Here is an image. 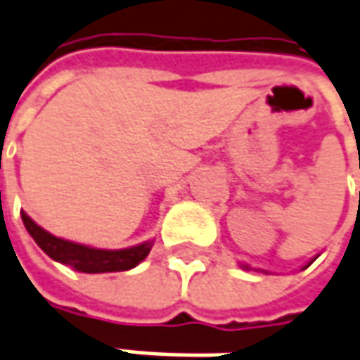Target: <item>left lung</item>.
<instances>
[{"instance_id":"8db88e82","label":"left lung","mask_w":360,"mask_h":360,"mask_svg":"<svg viewBox=\"0 0 360 360\" xmlns=\"http://www.w3.org/2000/svg\"><path fill=\"white\" fill-rule=\"evenodd\" d=\"M307 266H309V265H307Z\"/></svg>"}]
</instances>
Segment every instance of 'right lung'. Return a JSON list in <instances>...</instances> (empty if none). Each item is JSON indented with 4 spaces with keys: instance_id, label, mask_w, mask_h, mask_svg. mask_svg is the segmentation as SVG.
<instances>
[{
    "instance_id": "right-lung-1",
    "label": "right lung",
    "mask_w": 360,
    "mask_h": 360,
    "mask_svg": "<svg viewBox=\"0 0 360 360\" xmlns=\"http://www.w3.org/2000/svg\"><path fill=\"white\" fill-rule=\"evenodd\" d=\"M21 219H23V225H25L27 233L33 237V241L37 243L53 261L73 266L81 273L129 271L133 266L139 265L151 251V243H143V245H137V247L119 249V251L94 249V247H85V245H79V243L59 239L56 235L41 229L37 223H33L25 213H21Z\"/></svg>"
}]
</instances>
